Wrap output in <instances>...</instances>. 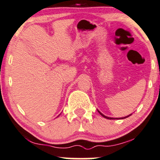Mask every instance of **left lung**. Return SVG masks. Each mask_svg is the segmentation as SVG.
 Segmentation results:
<instances>
[{
	"label": "left lung",
	"instance_id": "1",
	"mask_svg": "<svg viewBox=\"0 0 160 160\" xmlns=\"http://www.w3.org/2000/svg\"><path fill=\"white\" fill-rule=\"evenodd\" d=\"M98 112L100 113V114L102 115V117H104V118H106V119H108V120H115V119H125V118H127V117H128L129 116H131V114H129V115H128V116H126V117H120V118H113V117H107V116H106V115H104L103 114H102V113H101L100 111L99 110H98Z\"/></svg>",
	"mask_w": 160,
	"mask_h": 160
}]
</instances>
